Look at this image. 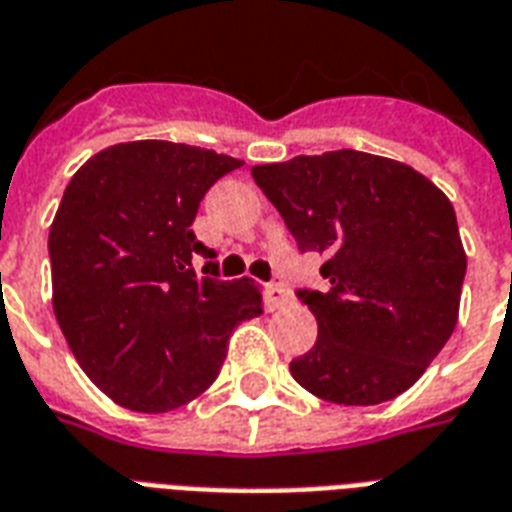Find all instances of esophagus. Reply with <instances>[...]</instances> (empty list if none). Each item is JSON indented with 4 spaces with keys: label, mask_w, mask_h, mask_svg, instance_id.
Instances as JSON below:
<instances>
[{
    "label": "esophagus",
    "mask_w": 512,
    "mask_h": 512,
    "mask_svg": "<svg viewBox=\"0 0 512 512\" xmlns=\"http://www.w3.org/2000/svg\"><path fill=\"white\" fill-rule=\"evenodd\" d=\"M290 303H292L290 292L284 290L282 284H268V308H271V311L290 306Z\"/></svg>",
    "instance_id": "obj_1"
}]
</instances>
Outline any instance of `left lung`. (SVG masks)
Listing matches in <instances>:
<instances>
[{
	"instance_id": "8db88e82",
	"label": "left lung",
	"mask_w": 512,
	"mask_h": 512,
	"mask_svg": "<svg viewBox=\"0 0 512 512\" xmlns=\"http://www.w3.org/2000/svg\"><path fill=\"white\" fill-rule=\"evenodd\" d=\"M300 252H319L325 290H298L317 317L292 378L338 405L403 395L459 317L464 255L454 206L424 174L357 150L252 166Z\"/></svg>"
}]
</instances>
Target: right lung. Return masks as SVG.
Listing matches in <instances>:
<instances>
[{"instance_id": "right-lung-1", "label": "right lung", "mask_w": 512, "mask_h": 512, "mask_svg": "<svg viewBox=\"0 0 512 512\" xmlns=\"http://www.w3.org/2000/svg\"><path fill=\"white\" fill-rule=\"evenodd\" d=\"M239 166L144 139L96 152L66 185L48 239L53 311L80 368L117 405L190 403L220 373L233 327L263 314L260 284L217 279V252L190 230L206 190Z\"/></svg>"}]
</instances>
